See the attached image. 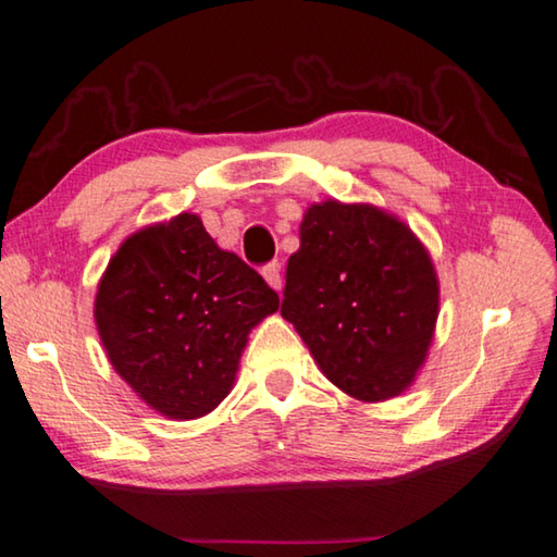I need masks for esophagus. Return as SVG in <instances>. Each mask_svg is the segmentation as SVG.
Returning a JSON list of instances; mask_svg holds the SVG:
<instances>
[{"instance_id":"esophagus-1","label":"esophagus","mask_w":557,"mask_h":557,"mask_svg":"<svg viewBox=\"0 0 557 557\" xmlns=\"http://www.w3.org/2000/svg\"><path fill=\"white\" fill-rule=\"evenodd\" d=\"M261 276L267 278V284H269L273 290H281V286H284V276H281V263H278V261L267 263V267L261 269Z\"/></svg>"}]
</instances>
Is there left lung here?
I'll return each instance as SVG.
<instances>
[{
	"mask_svg": "<svg viewBox=\"0 0 557 557\" xmlns=\"http://www.w3.org/2000/svg\"><path fill=\"white\" fill-rule=\"evenodd\" d=\"M281 315L345 395L382 403L412 385L440 315V281L407 224L327 199L300 222Z\"/></svg>",
	"mask_w": 557,
	"mask_h": 557,
	"instance_id": "obj_1",
	"label": "left lung"
}]
</instances>
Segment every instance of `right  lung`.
I'll list each match as a JSON object with an SVG mask.
<instances>
[{
    "mask_svg": "<svg viewBox=\"0 0 557 557\" xmlns=\"http://www.w3.org/2000/svg\"><path fill=\"white\" fill-rule=\"evenodd\" d=\"M273 311L276 290L182 212L121 244L94 315L108 360L143 403L197 419L230 395L249 331Z\"/></svg>",
    "mask_w": 557,
    "mask_h": 557,
    "instance_id": "right-lung-1",
    "label": "right lung"
}]
</instances>
